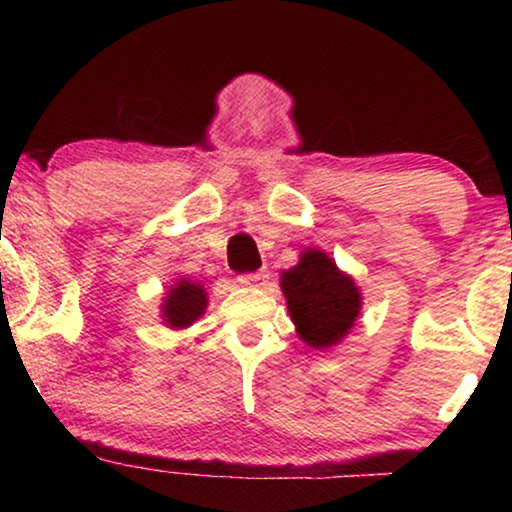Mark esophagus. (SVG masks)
Segmentation results:
<instances>
[{
    "label": "esophagus",
    "mask_w": 512,
    "mask_h": 512,
    "mask_svg": "<svg viewBox=\"0 0 512 512\" xmlns=\"http://www.w3.org/2000/svg\"><path fill=\"white\" fill-rule=\"evenodd\" d=\"M270 272L268 270H258V272H247V275H240V284L242 286H254V289H258V286H265V282H268Z\"/></svg>",
    "instance_id": "esophagus-1"
}]
</instances>
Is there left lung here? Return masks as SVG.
<instances>
[{
    "label": "left lung",
    "mask_w": 512,
    "mask_h": 512,
    "mask_svg": "<svg viewBox=\"0 0 512 512\" xmlns=\"http://www.w3.org/2000/svg\"><path fill=\"white\" fill-rule=\"evenodd\" d=\"M279 286L298 338L312 349L340 345L361 314L363 296L354 277L317 247L305 249L298 263L282 272Z\"/></svg>",
    "instance_id": "1"
}]
</instances>
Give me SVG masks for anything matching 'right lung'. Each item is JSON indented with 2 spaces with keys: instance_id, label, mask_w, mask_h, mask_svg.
I'll list each match as a JSON object with an SVG mask.
<instances>
[{
  "instance_id": "add662e5",
  "label": "right lung",
  "mask_w": 512,
  "mask_h": 512,
  "mask_svg": "<svg viewBox=\"0 0 512 512\" xmlns=\"http://www.w3.org/2000/svg\"><path fill=\"white\" fill-rule=\"evenodd\" d=\"M209 293L205 284L191 277H181L174 282L160 303V319L172 331H186L205 314Z\"/></svg>"
}]
</instances>
